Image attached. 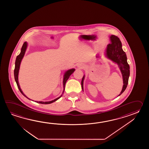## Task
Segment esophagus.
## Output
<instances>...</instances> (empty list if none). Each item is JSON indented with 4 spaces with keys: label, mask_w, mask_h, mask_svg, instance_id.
Masks as SVG:
<instances>
[{
    "label": "esophagus",
    "mask_w": 149,
    "mask_h": 149,
    "mask_svg": "<svg viewBox=\"0 0 149 149\" xmlns=\"http://www.w3.org/2000/svg\"><path fill=\"white\" fill-rule=\"evenodd\" d=\"M78 67L80 68V69H82V68H84V65L82 64H78Z\"/></svg>",
    "instance_id": "1"
}]
</instances>
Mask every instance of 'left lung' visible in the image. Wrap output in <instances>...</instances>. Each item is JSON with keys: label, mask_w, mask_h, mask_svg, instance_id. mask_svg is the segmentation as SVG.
Returning <instances> with one entry per match:
<instances>
[{"label": "left lung", "mask_w": 149, "mask_h": 149, "mask_svg": "<svg viewBox=\"0 0 149 149\" xmlns=\"http://www.w3.org/2000/svg\"><path fill=\"white\" fill-rule=\"evenodd\" d=\"M110 38L111 42L107 46V56L113 62L117 64L122 73L124 85L121 92L118 95L119 96L125 91L128 85L130 75V65L127 63L126 54L122 48V44L119 38L114 35H111ZM84 78L85 76H83L81 80L82 91L84 90L83 84Z\"/></svg>", "instance_id": "1"}]
</instances>
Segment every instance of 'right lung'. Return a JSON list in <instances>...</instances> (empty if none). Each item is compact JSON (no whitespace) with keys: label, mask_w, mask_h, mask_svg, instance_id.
<instances>
[{"label":"right lung","mask_w":149,"mask_h":149,"mask_svg":"<svg viewBox=\"0 0 149 149\" xmlns=\"http://www.w3.org/2000/svg\"><path fill=\"white\" fill-rule=\"evenodd\" d=\"M26 48H27V42H24V44L23 45L22 47L21 48V53L20 54L17 56L16 57V61H15V69H14V78H15V81L16 82V84L17 85V87L19 89V91L22 94V95H24L25 96V97H26L27 98H29L28 97H26V95H24V94L23 93L21 89L20 88V86H19V81H18V75H19V67H20V64L21 62V61L22 60L23 57L24 56V54H25V51L26 49ZM75 71L74 69H71L70 70H68L65 73H64V75L63 78V88L64 91L63 92L62 94H63L64 91V89H65V83L67 82V80H68V79L69 78L70 76H71V74L73 73V72ZM62 94L61 95L60 97H57V98L55 99L53 101H51L49 102H42V101H36V102L37 103H40V104H51L52 103L54 102L57 101L58 99L60 98L62 96ZM30 100V99H29Z\"/></svg>","instance_id":"1"}]
</instances>
